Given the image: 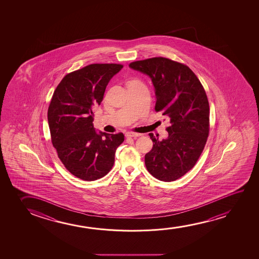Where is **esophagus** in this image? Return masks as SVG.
Wrapping results in <instances>:
<instances>
[{"label":"esophagus","mask_w":259,"mask_h":259,"mask_svg":"<svg viewBox=\"0 0 259 259\" xmlns=\"http://www.w3.org/2000/svg\"><path fill=\"white\" fill-rule=\"evenodd\" d=\"M140 134H136V133H132V132H128L125 134V137L126 138H133V137H139Z\"/></svg>","instance_id":"esophagus-1"}]
</instances>
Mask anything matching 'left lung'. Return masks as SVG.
<instances>
[{
	"label": "left lung",
	"instance_id": "1",
	"mask_svg": "<svg viewBox=\"0 0 259 259\" xmlns=\"http://www.w3.org/2000/svg\"><path fill=\"white\" fill-rule=\"evenodd\" d=\"M129 67L148 75L155 88V110L162 111L170 126L159 141L153 134V148L145 155L149 174L174 181L195 166L209 135V107L201 82L190 68L164 57L136 61Z\"/></svg>",
	"mask_w": 259,
	"mask_h": 259
}]
</instances>
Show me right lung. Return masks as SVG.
<instances>
[{"instance_id": "add662e5", "label": "right lung", "mask_w": 259, "mask_h": 259, "mask_svg": "<svg viewBox=\"0 0 259 259\" xmlns=\"http://www.w3.org/2000/svg\"><path fill=\"white\" fill-rule=\"evenodd\" d=\"M123 65L89 64L64 76L54 92L48 110L51 141L62 163L83 181H96L112 168L122 133H97L95 107L102 103L108 83Z\"/></svg>"}]
</instances>
